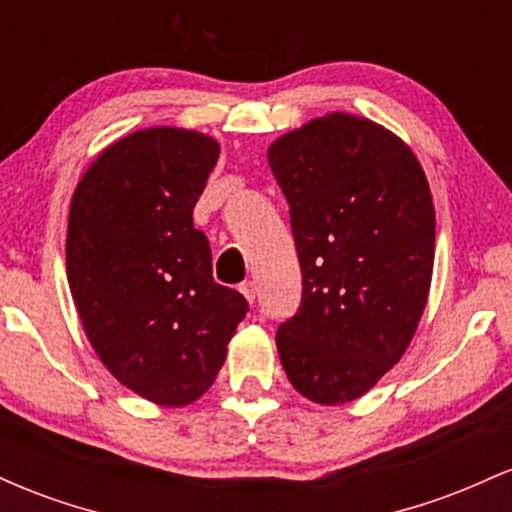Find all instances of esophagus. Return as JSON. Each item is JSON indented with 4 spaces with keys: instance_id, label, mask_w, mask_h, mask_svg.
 Returning a JSON list of instances; mask_svg holds the SVG:
<instances>
[{
    "instance_id": "obj_1",
    "label": "esophagus",
    "mask_w": 512,
    "mask_h": 512,
    "mask_svg": "<svg viewBox=\"0 0 512 512\" xmlns=\"http://www.w3.org/2000/svg\"><path fill=\"white\" fill-rule=\"evenodd\" d=\"M240 293L248 298V303H255V296H257L255 281H243V284H240Z\"/></svg>"
}]
</instances>
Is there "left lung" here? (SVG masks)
I'll use <instances>...</instances> for the list:
<instances>
[{"mask_svg": "<svg viewBox=\"0 0 512 512\" xmlns=\"http://www.w3.org/2000/svg\"><path fill=\"white\" fill-rule=\"evenodd\" d=\"M303 274L298 313L276 332L291 385L317 404L354 402L419 327L431 289L436 211L397 134L327 113L269 146Z\"/></svg>", "mask_w": 512, "mask_h": 512, "instance_id": "1", "label": "left lung"}]
</instances>
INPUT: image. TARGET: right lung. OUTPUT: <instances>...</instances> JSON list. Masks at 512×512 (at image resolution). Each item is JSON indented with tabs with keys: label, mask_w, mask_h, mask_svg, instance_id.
<instances>
[{
	"label": "right lung",
	"mask_w": 512,
	"mask_h": 512,
	"mask_svg": "<svg viewBox=\"0 0 512 512\" xmlns=\"http://www.w3.org/2000/svg\"><path fill=\"white\" fill-rule=\"evenodd\" d=\"M219 151L192 129H139L101 151L69 207L67 279L88 342L161 407L209 390L248 313L214 281L209 240L192 223Z\"/></svg>",
	"instance_id": "1"
}]
</instances>
